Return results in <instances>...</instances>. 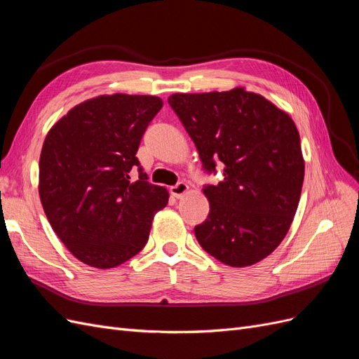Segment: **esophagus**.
I'll use <instances>...</instances> for the list:
<instances>
[{"mask_svg":"<svg viewBox=\"0 0 359 359\" xmlns=\"http://www.w3.org/2000/svg\"><path fill=\"white\" fill-rule=\"evenodd\" d=\"M187 191H189V185L185 182H178L170 187V194L177 197V199H180V197H182Z\"/></svg>","mask_w":359,"mask_h":359,"instance_id":"obj_1","label":"esophagus"}]
</instances>
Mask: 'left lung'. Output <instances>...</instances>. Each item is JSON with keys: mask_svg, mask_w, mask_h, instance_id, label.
Instances as JSON below:
<instances>
[{"mask_svg": "<svg viewBox=\"0 0 359 359\" xmlns=\"http://www.w3.org/2000/svg\"><path fill=\"white\" fill-rule=\"evenodd\" d=\"M199 151L209 214L194 227L197 242L218 262L246 267L262 262L287 236L304 180L300 135L292 118L264 96L229 92L175 93L168 100Z\"/></svg>", "mask_w": 359, "mask_h": 359, "instance_id": "1", "label": "left lung"}]
</instances>
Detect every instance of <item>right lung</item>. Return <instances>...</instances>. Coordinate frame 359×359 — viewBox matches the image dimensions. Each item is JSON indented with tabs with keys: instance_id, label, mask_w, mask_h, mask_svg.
I'll list each match as a JSON object with an SVG mask.
<instances>
[{
	"instance_id": "right-lung-1",
	"label": "right lung",
	"mask_w": 359,
	"mask_h": 359,
	"mask_svg": "<svg viewBox=\"0 0 359 359\" xmlns=\"http://www.w3.org/2000/svg\"><path fill=\"white\" fill-rule=\"evenodd\" d=\"M163 107L157 96L101 95L69 109L48 130L40 156L39 193L46 217L81 263L113 269L148 241L165 187L148 182L137 151ZM139 168L133 182L130 172Z\"/></svg>"
}]
</instances>
